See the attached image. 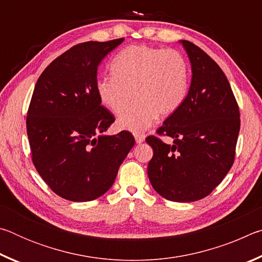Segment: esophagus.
Segmentation results:
<instances>
[{
	"label": "esophagus",
	"instance_id": "esophagus-1",
	"mask_svg": "<svg viewBox=\"0 0 262 262\" xmlns=\"http://www.w3.org/2000/svg\"><path fill=\"white\" fill-rule=\"evenodd\" d=\"M134 136H135L136 143H142V142H143L144 139H145V135L144 134H137V133H136Z\"/></svg>",
	"mask_w": 262,
	"mask_h": 262
}]
</instances>
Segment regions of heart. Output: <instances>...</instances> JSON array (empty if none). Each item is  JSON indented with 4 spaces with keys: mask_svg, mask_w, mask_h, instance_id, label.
I'll return each instance as SVG.
<instances>
[{
    "mask_svg": "<svg viewBox=\"0 0 262 262\" xmlns=\"http://www.w3.org/2000/svg\"><path fill=\"white\" fill-rule=\"evenodd\" d=\"M112 70L113 75L101 76L96 83L101 103L119 115L129 106L133 91L136 99L118 120L121 129H147L158 115L173 114L187 96V64L174 50L128 46L115 56Z\"/></svg>",
    "mask_w": 262,
    "mask_h": 262,
    "instance_id": "b5f03b06",
    "label": "heart"
}]
</instances>
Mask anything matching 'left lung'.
<instances>
[{"label": "left lung", "instance_id": "left-lung-1", "mask_svg": "<svg viewBox=\"0 0 262 262\" xmlns=\"http://www.w3.org/2000/svg\"><path fill=\"white\" fill-rule=\"evenodd\" d=\"M192 64V82L180 107L145 141L154 156L148 176L166 200L192 202L206 198L231 168L241 129L237 100L220 66L200 47L181 40Z\"/></svg>", "mask_w": 262, "mask_h": 262}]
</instances>
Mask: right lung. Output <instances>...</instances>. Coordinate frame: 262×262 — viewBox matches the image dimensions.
<instances>
[{
	"label": "right lung",
	"instance_id": "right-lung-1",
	"mask_svg": "<svg viewBox=\"0 0 262 262\" xmlns=\"http://www.w3.org/2000/svg\"><path fill=\"white\" fill-rule=\"evenodd\" d=\"M122 41L75 45L47 66L34 86L26 117L32 162L66 200L91 201L107 192L135 144L126 130L98 136L115 118L97 94V68Z\"/></svg>",
	"mask_w": 262,
	"mask_h": 262
}]
</instances>
